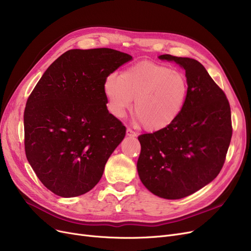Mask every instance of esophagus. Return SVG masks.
Masks as SVG:
<instances>
[{"label": "esophagus", "mask_w": 251, "mask_h": 251, "mask_svg": "<svg viewBox=\"0 0 251 251\" xmlns=\"http://www.w3.org/2000/svg\"><path fill=\"white\" fill-rule=\"evenodd\" d=\"M126 134H127V136H129V137H135V136H136V133L133 131V130H132L131 128H127Z\"/></svg>", "instance_id": "obj_1"}]
</instances>
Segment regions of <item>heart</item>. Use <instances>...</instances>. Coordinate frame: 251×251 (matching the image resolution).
I'll list each match as a JSON object with an SVG mask.
<instances>
[{
    "label": "heart",
    "mask_w": 251,
    "mask_h": 251,
    "mask_svg": "<svg viewBox=\"0 0 251 251\" xmlns=\"http://www.w3.org/2000/svg\"><path fill=\"white\" fill-rule=\"evenodd\" d=\"M102 91L108 111L115 117H123L135 100L137 121L147 131L158 132L178 119L189 88L181 73L165 65L143 61L125 69L119 77H107Z\"/></svg>",
    "instance_id": "obj_1"
}]
</instances>
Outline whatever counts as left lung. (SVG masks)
Listing matches in <instances>:
<instances>
[{"label":"left lung","mask_w":251,"mask_h":251,"mask_svg":"<svg viewBox=\"0 0 251 251\" xmlns=\"http://www.w3.org/2000/svg\"><path fill=\"white\" fill-rule=\"evenodd\" d=\"M186 71L188 97L178 119L162 131L138 136L144 186L164 199H181L211 182L222 170L232 138L231 107L225 92L196 59L169 54Z\"/></svg>","instance_id":"left-lung-1"}]
</instances>
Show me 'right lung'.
Instances as JSON below:
<instances>
[{
    "label": "right lung",
    "instance_id": "obj_1",
    "mask_svg": "<svg viewBox=\"0 0 251 251\" xmlns=\"http://www.w3.org/2000/svg\"><path fill=\"white\" fill-rule=\"evenodd\" d=\"M132 59L110 48L73 49L43 74L27 99L25 149L38 178L57 196L92 190L126 128L108 113L104 80Z\"/></svg>",
    "mask_w": 251,
    "mask_h": 251
}]
</instances>
